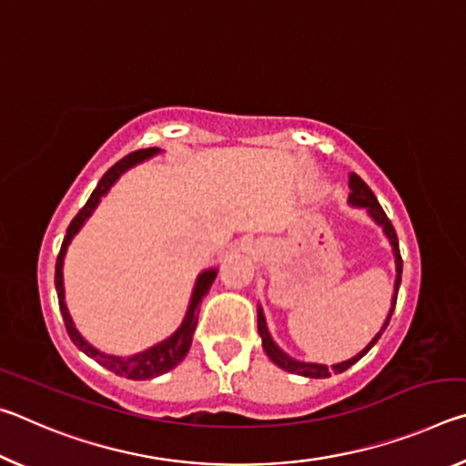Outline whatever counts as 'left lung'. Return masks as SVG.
I'll return each mask as SVG.
<instances>
[{"label":"left lung","mask_w":466,"mask_h":466,"mask_svg":"<svg viewBox=\"0 0 466 466\" xmlns=\"http://www.w3.org/2000/svg\"><path fill=\"white\" fill-rule=\"evenodd\" d=\"M350 205L351 208H361L366 209V214L370 216L374 224H378L382 228V232L386 238H389L390 247H392V255H394V267H397V279H394V294L390 299V310L386 314V320L382 322V327L378 333L372 337V341H370L364 350H361L358 356H353L345 361H339V364L333 366H325V364H314V361H299L296 358L288 356L286 351L281 350V347L273 341V337L269 333V329H267V320H265V314L261 306H257V325H258V335H261V343H263V350L269 360L273 361L275 366H279L281 370H286L289 374H298V376H306V378H329L330 374H341L345 372L347 368H351L353 364H358V361L366 356V353L372 350L376 345L378 339L384 333V329L389 327L390 317H392V310H394V304H397V294H399V286H400V275H403V258H400V250H399V238H397V232H394V228L390 224V219L386 218L384 209L380 208V203H378L376 195L372 193V188H370L364 180H361L358 175H350Z\"/></svg>","instance_id":"1"}]
</instances>
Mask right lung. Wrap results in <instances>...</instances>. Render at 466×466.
<instances>
[{
    "label": "right lung",
    "mask_w": 466,
    "mask_h": 466,
    "mask_svg": "<svg viewBox=\"0 0 466 466\" xmlns=\"http://www.w3.org/2000/svg\"><path fill=\"white\" fill-rule=\"evenodd\" d=\"M160 152H162L160 147H147V149H139V152H133L129 156H125L123 160L116 162L115 167L100 178V183L92 191L90 199L86 201V205L80 209V214H77L72 219V224H69L67 236L63 238V244H61L57 263H55V288H57L59 310H61L63 320H66V329H67L69 339H72L77 350L84 351L88 358L96 360L102 368L110 370V372H115L116 376L131 378V380H149V378L162 376V374L170 372L172 368H177L180 361L185 360V356L188 353V350H191V343H193V333L197 329V317H199V304H201L203 296H208L211 283H214L216 275H218V269L211 267V269H205L197 275V281H195L193 291H191V299H188L185 319H183V322H180V327L175 330V333L164 339V341L147 347V350H144V351L123 358V356H110V353H102L100 350H96V347L86 341V339L80 335V330L76 329L72 314H69L67 304H66V288H63V263H66V252H67L69 244H72L74 236L82 230V226L86 222H88V218L94 214V209L98 208L102 197L110 191V187H113L129 168L136 167V164L149 160V157L157 156Z\"/></svg>",
    "instance_id": "add662e5"
}]
</instances>
